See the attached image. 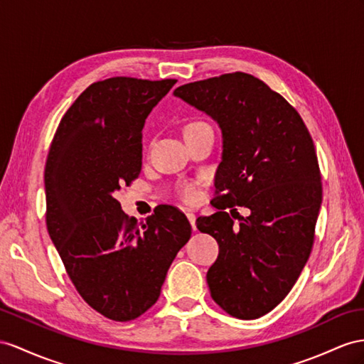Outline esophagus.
Segmentation results:
<instances>
[{"label": "esophagus", "mask_w": 364, "mask_h": 364, "mask_svg": "<svg viewBox=\"0 0 364 364\" xmlns=\"http://www.w3.org/2000/svg\"><path fill=\"white\" fill-rule=\"evenodd\" d=\"M186 215H188V220L191 221V226H192V229H193V230H197V225H195V220H197V217H195V213L188 212V213H186Z\"/></svg>", "instance_id": "1"}]
</instances>
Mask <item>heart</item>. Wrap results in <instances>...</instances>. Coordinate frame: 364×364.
Segmentation results:
<instances>
[{"label":"heart","mask_w":364,"mask_h":364,"mask_svg":"<svg viewBox=\"0 0 364 364\" xmlns=\"http://www.w3.org/2000/svg\"><path fill=\"white\" fill-rule=\"evenodd\" d=\"M210 127L208 123H204V121L200 119H192L189 123H186L183 132L184 136L193 134V132H198L201 129H206ZM176 197L178 200H181L186 204H193L200 198V184L195 183V181H184L181 184L176 186Z\"/></svg>","instance_id":"obj_1"}]
</instances>
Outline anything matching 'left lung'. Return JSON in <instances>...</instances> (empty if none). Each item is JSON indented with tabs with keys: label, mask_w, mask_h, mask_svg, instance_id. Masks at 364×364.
I'll return each instance as SVG.
<instances>
[{
	"label": "left lung",
	"mask_w": 364,
	"mask_h": 364,
	"mask_svg": "<svg viewBox=\"0 0 364 364\" xmlns=\"http://www.w3.org/2000/svg\"><path fill=\"white\" fill-rule=\"evenodd\" d=\"M173 95L206 112L223 134L215 176L218 212L197 218L220 252L208 271L223 311L255 320L284 300L311 255L323 198L312 136L300 114L245 72L176 87ZM247 207L235 225L225 212Z\"/></svg>",
	"instance_id": "obj_1"
}]
</instances>
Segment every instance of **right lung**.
Wrapping results in <instances>:
<instances>
[{"mask_svg": "<svg viewBox=\"0 0 364 364\" xmlns=\"http://www.w3.org/2000/svg\"><path fill=\"white\" fill-rule=\"evenodd\" d=\"M175 82H93L61 118L46 161L49 235L82 300L115 321L135 320L156 303L192 234L173 206L138 223L115 197L141 172L144 121Z\"/></svg>", "mask_w": 364, "mask_h": 364, "instance_id": "1", "label": "right lung"}]
</instances>
